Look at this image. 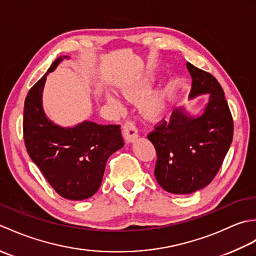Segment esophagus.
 Masks as SVG:
<instances>
[{
    "label": "esophagus",
    "instance_id": "obj_1",
    "mask_svg": "<svg viewBox=\"0 0 256 256\" xmlns=\"http://www.w3.org/2000/svg\"><path fill=\"white\" fill-rule=\"evenodd\" d=\"M123 135L126 142L131 143L138 138V131L136 125L132 121H126L123 125Z\"/></svg>",
    "mask_w": 256,
    "mask_h": 256
}]
</instances>
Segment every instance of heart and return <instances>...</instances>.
<instances>
[{"instance_id": "heart-1", "label": "heart", "mask_w": 256, "mask_h": 256, "mask_svg": "<svg viewBox=\"0 0 256 256\" xmlns=\"http://www.w3.org/2000/svg\"><path fill=\"white\" fill-rule=\"evenodd\" d=\"M152 84H153V80H152L150 76H144L142 78L128 80L125 82L120 84L118 86V89L120 94L126 100L136 101L148 94V90L150 89ZM106 101L113 106H120V101L112 94H106ZM166 106V91L162 89H156L140 100L138 108L140 114L145 118L150 120V121H155V120L160 118L165 113Z\"/></svg>"}]
</instances>
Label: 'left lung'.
Returning a JSON list of instances; mask_svg holds the SVG:
<instances>
[{
	"label": "left lung",
	"mask_w": 256,
	"mask_h": 256,
	"mask_svg": "<svg viewBox=\"0 0 256 256\" xmlns=\"http://www.w3.org/2000/svg\"><path fill=\"white\" fill-rule=\"evenodd\" d=\"M187 69L192 79L190 99L209 94L204 113L194 118L177 108L170 122L162 120L148 136L157 153L156 180L176 194L194 192L214 180L233 138V118L218 80L190 62Z\"/></svg>",
	"instance_id": "obj_1"
}]
</instances>
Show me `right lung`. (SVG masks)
Returning <instances> with one entry per match:
<instances>
[{
    "instance_id": "right-lung-1",
    "label": "right lung",
    "mask_w": 256,
    "mask_h": 256,
    "mask_svg": "<svg viewBox=\"0 0 256 256\" xmlns=\"http://www.w3.org/2000/svg\"><path fill=\"white\" fill-rule=\"evenodd\" d=\"M62 60L58 57L27 94L24 142L30 160L58 194L84 200L98 192L108 158L122 148L124 142L120 125L84 121L74 128H62L47 118L42 104V89L46 76Z\"/></svg>"
}]
</instances>
